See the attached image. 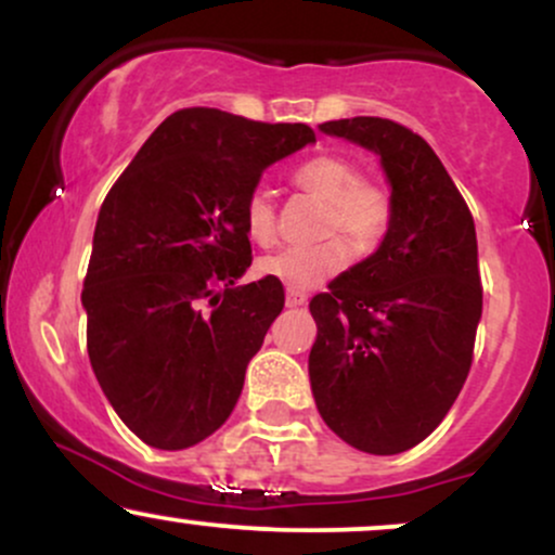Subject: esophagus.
Segmentation results:
<instances>
[{
	"label": "esophagus",
	"mask_w": 555,
	"mask_h": 555,
	"mask_svg": "<svg viewBox=\"0 0 555 555\" xmlns=\"http://www.w3.org/2000/svg\"><path fill=\"white\" fill-rule=\"evenodd\" d=\"M308 305V295L297 289H286V308H305Z\"/></svg>",
	"instance_id": "1"
}]
</instances>
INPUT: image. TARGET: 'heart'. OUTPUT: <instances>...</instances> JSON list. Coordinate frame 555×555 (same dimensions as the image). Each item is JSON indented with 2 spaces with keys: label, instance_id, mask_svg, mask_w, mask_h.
I'll use <instances>...</instances> for the list:
<instances>
[{
  "label": "heart",
  "instance_id": "1",
  "mask_svg": "<svg viewBox=\"0 0 555 555\" xmlns=\"http://www.w3.org/2000/svg\"><path fill=\"white\" fill-rule=\"evenodd\" d=\"M292 182L326 201L321 234L331 237L315 245L279 247L258 260V273L299 292L339 273L352 256L349 245L360 253L373 250L391 227L393 201L384 184L360 177L358 164L339 154L308 158L292 171ZM242 227L256 245H271L276 237V203L269 190L253 188L247 193ZM339 233L350 242L339 238Z\"/></svg>",
  "mask_w": 555,
  "mask_h": 555
}]
</instances>
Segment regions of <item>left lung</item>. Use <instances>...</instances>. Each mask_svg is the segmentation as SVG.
Instances as JSON below:
<instances>
[{"mask_svg":"<svg viewBox=\"0 0 555 555\" xmlns=\"http://www.w3.org/2000/svg\"><path fill=\"white\" fill-rule=\"evenodd\" d=\"M321 130L380 156L393 219L371 258L310 299V386L341 441L399 454L441 425L473 367L482 313L475 221L441 158L410 127L354 117Z\"/></svg>","mask_w":555,"mask_h":555,"instance_id":"left-lung-1","label":"left lung"}]
</instances>
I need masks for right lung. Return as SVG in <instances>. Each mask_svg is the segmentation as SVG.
<instances>
[{
	"label": "right lung",
	"instance_id": "1",
	"mask_svg": "<svg viewBox=\"0 0 555 555\" xmlns=\"http://www.w3.org/2000/svg\"><path fill=\"white\" fill-rule=\"evenodd\" d=\"M315 143L208 106L169 114L99 211L82 282L88 358L119 420L154 449L227 423L284 308L276 279L234 286L253 250L242 206L263 169Z\"/></svg>",
	"mask_w": 555,
	"mask_h": 555
}]
</instances>
